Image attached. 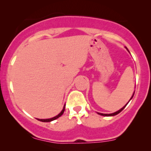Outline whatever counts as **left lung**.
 Returning <instances> with one entry per match:
<instances>
[{
    "mask_svg": "<svg viewBox=\"0 0 151 151\" xmlns=\"http://www.w3.org/2000/svg\"><path fill=\"white\" fill-rule=\"evenodd\" d=\"M125 48H126V47H125ZM126 49H127V48H126ZM127 50L128 51V49H127ZM134 93H135V92H134ZM134 93H133V94H132V97H131V98H130V100H131V99L132 98V97H133V95H134ZM130 100H129V102H130ZM128 102H127V103L126 104V105H125V106H124L123 107H122V108L120 109V110H119L118 111H117V112H113V113H111V114H103V113H100V112H97V113H98L99 115H102V116H114V115H117V114H119V113H120V112H121V111H122V110H123L124 108H125V106H126V105H127V104H128Z\"/></svg>",
    "mask_w": 151,
    "mask_h": 151,
    "instance_id": "1",
    "label": "left lung"
}]
</instances>
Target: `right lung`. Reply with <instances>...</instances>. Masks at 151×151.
Returning a JSON list of instances; mask_svg holds the SVG:
<instances>
[{
    "mask_svg": "<svg viewBox=\"0 0 151 151\" xmlns=\"http://www.w3.org/2000/svg\"><path fill=\"white\" fill-rule=\"evenodd\" d=\"M64 110H65V105L64 106V108H63V110H62V112H61L59 114V115H57V116H55V117H52V118H49V119H37V120H39V121H41V122H51V121H53V120H56V119L59 118V117H61V116L62 115V114L64 113Z\"/></svg>",
    "mask_w": 151,
    "mask_h": 151,
    "instance_id": "add662e5",
    "label": "right lung"
}]
</instances>
